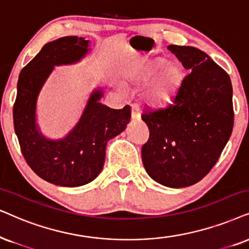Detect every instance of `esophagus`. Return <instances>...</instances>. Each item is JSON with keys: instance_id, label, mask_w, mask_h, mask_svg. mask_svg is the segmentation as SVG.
I'll use <instances>...</instances> for the list:
<instances>
[{"instance_id": "esophagus-1", "label": "esophagus", "mask_w": 249, "mask_h": 249, "mask_svg": "<svg viewBox=\"0 0 249 249\" xmlns=\"http://www.w3.org/2000/svg\"><path fill=\"white\" fill-rule=\"evenodd\" d=\"M131 116H132V119H135V121H139L140 119V110H139V107L135 106V105H132L131 106Z\"/></svg>"}]
</instances>
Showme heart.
I'll use <instances>...</instances> for the list:
<instances>
[{
	"label": "heart",
	"mask_w": 249,
	"mask_h": 249,
	"mask_svg": "<svg viewBox=\"0 0 249 249\" xmlns=\"http://www.w3.org/2000/svg\"><path fill=\"white\" fill-rule=\"evenodd\" d=\"M184 73L178 64L166 62L162 58L153 59L141 72L140 84H148L144 90V100L150 106L164 107L172 102L180 87Z\"/></svg>",
	"instance_id": "obj_1"
}]
</instances>
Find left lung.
Masks as SVG:
<instances>
[{
  "instance_id": "left-lung-1",
  "label": "left lung",
  "mask_w": 249,
  "mask_h": 249,
  "mask_svg": "<svg viewBox=\"0 0 249 249\" xmlns=\"http://www.w3.org/2000/svg\"><path fill=\"white\" fill-rule=\"evenodd\" d=\"M168 49L190 71L172 105L143 111L149 139L141 157L150 178L166 187H187L216 164L233 128L229 74L204 52L171 45Z\"/></svg>"
}]
</instances>
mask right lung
<instances>
[{"label":"right lung","instance_id":"right-lung-1","mask_svg":"<svg viewBox=\"0 0 249 249\" xmlns=\"http://www.w3.org/2000/svg\"><path fill=\"white\" fill-rule=\"evenodd\" d=\"M89 41L64 36L46 43L20 71L14 105V126L21 154L40 178L63 187H78L94 180L105 164L106 147L131 121V108L111 109L100 100L102 89L90 94L83 115L63 139L52 140L36 124V101L56 65L73 64L87 54Z\"/></svg>","mask_w":249,"mask_h":249}]
</instances>
